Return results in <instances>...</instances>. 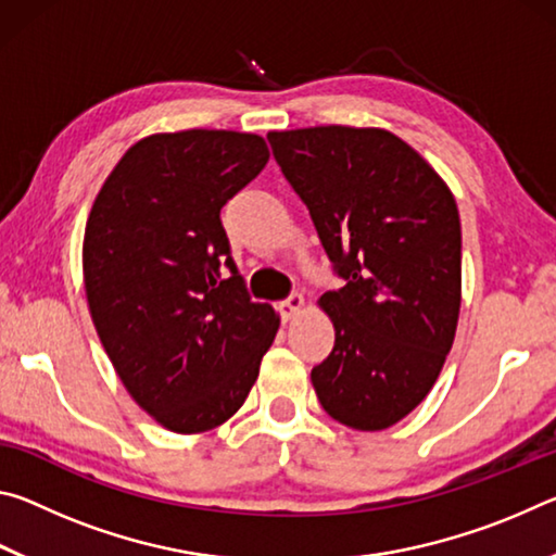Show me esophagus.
I'll return each instance as SVG.
<instances>
[{
  "label": "esophagus",
  "instance_id": "obj_1",
  "mask_svg": "<svg viewBox=\"0 0 556 556\" xmlns=\"http://www.w3.org/2000/svg\"><path fill=\"white\" fill-rule=\"evenodd\" d=\"M301 308H304V296L301 294H291L285 301H279L277 304V312L281 316V321H291V318L301 314Z\"/></svg>",
  "mask_w": 556,
  "mask_h": 556
}]
</instances>
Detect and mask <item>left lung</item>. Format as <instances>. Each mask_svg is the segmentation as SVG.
Returning <instances> with one entry per match:
<instances>
[{
  "label": "left lung",
  "mask_w": 556,
  "mask_h": 556,
  "mask_svg": "<svg viewBox=\"0 0 556 556\" xmlns=\"http://www.w3.org/2000/svg\"><path fill=\"white\" fill-rule=\"evenodd\" d=\"M267 139L345 279L318 299L336 343L312 370L316 397L345 427L388 429L427 397L454 345V193L388 129L326 125L269 131Z\"/></svg>",
  "instance_id": "8db88e82"
}]
</instances>
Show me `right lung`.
Instances as JSON below:
<instances>
[{
  "label": "right lung",
  "instance_id": "right-lung-1",
  "mask_svg": "<svg viewBox=\"0 0 556 556\" xmlns=\"http://www.w3.org/2000/svg\"><path fill=\"white\" fill-rule=\"evenodd\" d=\"M267 159L265 139L248 131L144 137L88 215L92 324L131 400L176 434L228 421L277 336L279 316L250 299L220 223L223 205Z\"/></svg>",
  "mask_w": 556,
  "mask_h": 556
}]
</instances>
